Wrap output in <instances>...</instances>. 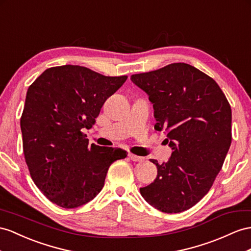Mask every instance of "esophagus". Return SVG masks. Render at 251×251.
Segmentation results:
<instances>
[{
    "mask_svg": "<svg viewBox=\"0 0 251 251\" xmlns=\"http://www.w3.org/2000/svg\"><path fill=\"white\" fill-rule=\"evenodd\" d=\"M128 157H129L132 160V161H136V162H142V161H144V158L143 157L133 155V153H129V155H128Z\"/></svg>",
    "mask_w": 251,
    "mask_h": 251,
    "instance_id": "1",
    "label": "esophagus"
}]
</instances>
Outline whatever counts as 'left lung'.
<instances>
[{
    "mask_svg": "<svg viewBox=\"0 0 251 251\" xmlns=\"http://www.w3.org/2000/svg\"><path fill=\"white\" fill-rule=\"evenodd\" d=\"M130 79L152 102L155 129L166 131L173 152L156 164L153 182L141 195L165 213L192 208L207 194L232 140L231 107L216 81L188 63H171Z\"/></svg>",
    "mask_w": 251,
    "mask_h": 251,
    "instance_id": "1",
    "label": "left lung"
}]
</instances>
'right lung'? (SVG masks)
Returning <instances> with one entry per match:
<instances>
[{
	"mask_svg": "<svg viewBox=\"0 0 251 251\" xmlns=\"http://www.w3.org/2000/svg\"><path fill=\"white\" fill-rule=\"evenodd\" d=\"M127 76H105L80 66L44 71L27 90L21 117L25 162L50 201L73 209L104 187L109 166L127 157L122 149L91 144L90 129L106 100Z\"/></svg>",
	"mask_w": 251,
	"mask_h": 251,
	"instance_id": "1",
	"label": "right lung"
}]
</instances>
